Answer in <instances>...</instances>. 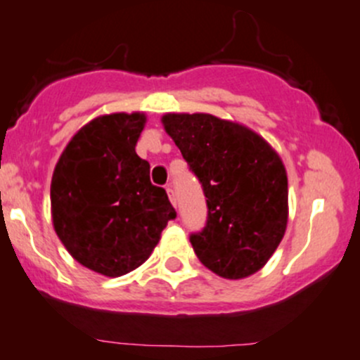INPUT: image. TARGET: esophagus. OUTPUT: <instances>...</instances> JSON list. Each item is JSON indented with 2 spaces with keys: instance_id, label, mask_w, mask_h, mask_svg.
<instances>
[{
  "instance_id": "esophagus-1",
  "label": "esophagus",
  "mask_w": 360,
  "mask_h": 360,
  "mask_svg": "<svg viewBox=\"0 0 360 360\" xmlns=\"http://www.w3.org/2000/svg\"><path fill=\"white\" fill-rule=\"evenodd\" d=\"M165 190H167V195H169L170 203H172V205L176 207V205H177V200H176V193H174L172 186H170V184H167V188H165Z\"/></svg>"
}]
</instances>
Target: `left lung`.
Listing matches in <instances>:
<instances>
[{
	"label": "left lung",
	"instance_id": "left-lung-1",
	"mask_svg": "<svg viewBox=\"0 0 360 360\" xmlns=\"http://www.w3.org/2000/svg\"><path fill=\"white\" fill-rule=\"evenodd\" d=\"M162 122L207 198L205 228L190 234L200 262L226 279L257 272L286 231L281 158L253 131L209 113H169Z\"/></svg>",
	"mask_w": 360,
	"mask_h": 360
}]
</instances>
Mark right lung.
Instances as JSON below:
<instances>
[{"instance_id": "1", "label": "right lung", "mask_w": 360, "mask_h": 360, "mask_svg": "<svg viewBox=\"0 0 360 360\" xmlns=\"http://www.w3.org/2000/svg\"><path fill=\"white\" fill-rule=\"evenodd\" d=\"M143 113H112L86 124L63 150L51 179V215L69 253L88 269L117 278L141 266L169 221L164 188L136 153Z\"/></svg>"}]
</instances>
